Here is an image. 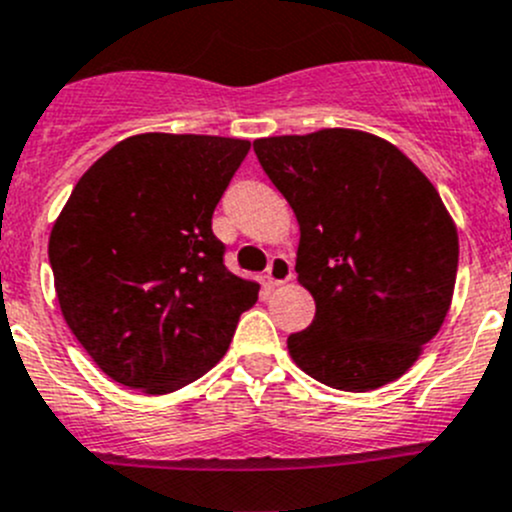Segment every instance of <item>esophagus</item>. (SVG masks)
I'll use <instances>...</instances> for the list:
<instances>
[{
    "instance_id": "1",
    "label": "esophagus",
    "mask_w": 512,
    "mask_h": 512,
    "mask_svg": "<svg viewBox=\"0 0 512 512\" xmlns=\"http://www.w3.org/2000/svg\"><path fill=\"white\" fill-rule=\"evenodd\" d=\"M292 275H295V272H292V262L287 260L285 255L272 257L270 265H267V270H265V280L270 287L285 285V282L292 280Z\"/></svg>"
}]
</instances>
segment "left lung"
Wrapping results in <instances>:
<instances>
[{
    "label": "left lung",
    "instance_id": "left-lung-1",
    "mask_svg": "<svg viewBox=\"0 0 512 512\" xmlns=\"http://www.w3.org/2000/svg\"><path fill=\"white\" fill-rule=\"evenodd\" d=\"M300 225L297 280L315 320L287 337L302 370L365 393L403 375L438 335L458 275V232L428 177L357 130L255 140Z\"/></svg>",
    "mask_w": 512,
    "mask_h": 512
}]
</instances>
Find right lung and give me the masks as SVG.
<instances>
[{
	"instance_id": "obj_1",
	"label": "right lung",
	"mask_w": 512,
	"mask_h": 512,
	"mask_svg": "<svg viewBox=\"0 0 512 512\" xmlns=\"http://www.w3.org/2000/svg\"><path fill=\"white\" fill-rule=\"evenodd\" d=\"M247 140L135 135L74 185L49 237L59 307L112 380L150 395L205 375L260 285L225 267L212 215Z\"/></svg>"
}]
</instances>
